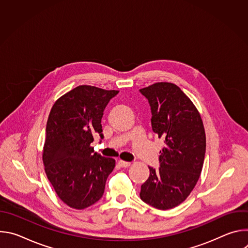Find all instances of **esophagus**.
I'll return each mask as SVG.
<instances>
[{"label": "esophagus", "mask_w": 248, "mask_h": 248, "mask_svg": "<svg viewBox=\"0 0 248 248\" xmlns=\"http://www.w3.org/2000/svg\"><path fill=\"white\" fill-rule=\"evenodd\" d=\"M119 166L122 167V168H128V167L130 166V163H129V162H125V161L120 160V161H119Z\"/></svg>", "instance_id": "obj_1"}]
</instances>
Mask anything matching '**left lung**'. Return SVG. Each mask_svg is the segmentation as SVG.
<instances>
[{"label": "left lung", "mask_w": 248, "mask_h": 248, "mask_svg": "<svg viewBox=\"0 0 248 248\" xmlns=\"http://www.w3.org/2000/svg\"><path fill=\"white\" fill-rule=\"evenodd\" d=\"M151 108L154 133L164 140L158 170L149 167L140 198L160 210L183 203L194 188L202 170L206 136L199 112L179 86L157 82L139 90Z\"/></svg>", "instance_id": "obj_1"}]
</instances>
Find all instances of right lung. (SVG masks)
<instances>
[{
    "instance_id": "1",
    "label": "right lung",
    "mask_w": 248,
    "mask_h": 248,
    "mask_svg": "<svg viewBox=\"0 0 248 248\" xmlns=\"http://www.w3.org/2000/svg\"><path fill=\"white\" fill-rule=\"evenodd\" d=\"M119 91L80 85L60 97L51 109L43 148L47 178L60 199L74 209H85L104 194L116 161L94 152L90 144L102 133L101 120Z\"/></svg>"
}]
</instances>
